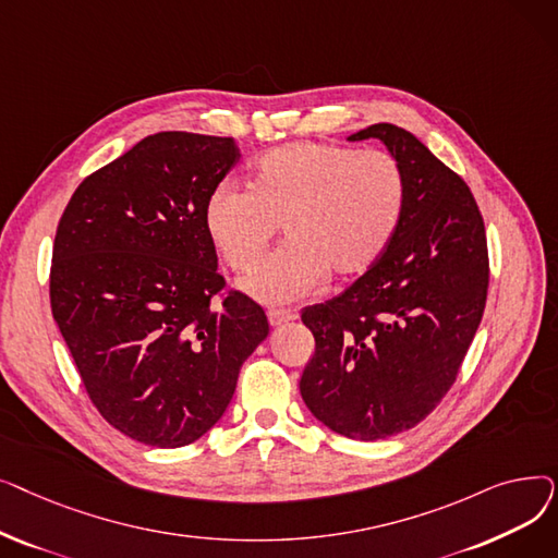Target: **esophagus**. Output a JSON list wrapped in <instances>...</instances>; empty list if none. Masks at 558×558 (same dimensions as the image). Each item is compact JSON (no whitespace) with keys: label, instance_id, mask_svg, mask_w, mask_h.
Returning <instances> with one entry per match:
<instances>
[{"label":"esophagus","instance_id":"obj_1","mask_svg":"<svg viewBox=\"0 0 558 558\" xmlns=\"http://www.w3.org/2000/svg\"><path fill=\"white\" fill-rule=\"evenodd\" d=\"M267 316H269V324L278 328L282 324H289V320H294L299 314L294 310H269Z\"/></svg>","mask_w":558,"mask_h":558}]
</instances>
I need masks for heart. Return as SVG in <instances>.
<instances>
[{"label":"heart","instance_id":"obj_1","mask_svg":"<svg viewBox=\"0 0 558 558\" xmlns=\"http://www.w3.org/2000/svg\"><path fill=\"white\" fill-rule=\"evenodd\" d=\"M407 203L398 158L328 142H291L259 156L248 187L221 183L205 203V228L232 271H248L276 238L287 242L244 278L269 305L296 303L362 276L393 242Z\"/></svg>","mask_w":558,"mask_h":558}]
</instances>
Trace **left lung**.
I'll list each match as a JSON object with an SVG mask.
<instances>
[{
  "instance_id": "8db88e82",
  "label": "left lung",
  "mask_w": 558,
  "mask_h": 558,
  "mask_svg": "<svg viewBox=\"0 0 558 558\" xmlns=\"http://www.w3.org/2000/svg\"><path fill=\"white\" fill-rule=\"evenodd\" d=\"M407 179L393 242L332 301L301 318L316 348L301 377L310 412L332 432L377 441L418 425L454 385L486 305L488 248L475 196L409 131L373 124Z\"/></svg>"
}]
</instances>
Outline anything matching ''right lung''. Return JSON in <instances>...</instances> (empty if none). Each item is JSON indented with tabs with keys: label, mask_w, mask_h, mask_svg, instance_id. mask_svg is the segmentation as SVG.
I'll list each match as a JSON object with an SVG mask.
<instances>
[{
	"label": "right lung",
	"mask_w": 558,
	"mask_h": 558,
	"mask_svg": "<svg viewBox=\"0 0 558 558\" xmlns=\"http://www.w3.org/2000/svg\"><path fill=\"white\" fill-rule=\"evenodd\" d=\"M240 160L232 137L165 131L97 169L58 221L51 314L99 414L133 441L194 444L226 412L264 310L226 280L205 203Z\"/></svg>",
	"instance_id": "right-lung-1"
}]
</instances>
